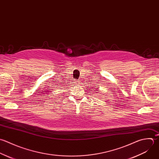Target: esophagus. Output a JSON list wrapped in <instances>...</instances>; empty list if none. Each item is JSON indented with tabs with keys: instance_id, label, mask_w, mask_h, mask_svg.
<instances>
[{
	"instance_id": "esophagus-1",
	"label": "esophagus",
	"mask_w": 159,
	"mask_h": 159,
	"mask_svg": "<svg viewBox=\"0 0 159 159\" xmlns=\"http://www.w3.org/2000/svg\"><path fill=\"white\" fill-rule=\"evenodd\" d=\"M74 83H75V84H77V85L80 84V82H79L78 80H74Z\"/></svg>"
}]
</instances>
